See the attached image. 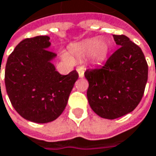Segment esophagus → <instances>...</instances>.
Returning <instances> with one entry per match:
<instances>
[{
	"label": "esophagus",
	"instance_id": "esophagus-1",
	"mask_svg": "<svg viewBox=\"0 0 156 156\" xmlns=\"http://www.w3.org/2000/svg\"><path fill=\"white\" fill-rule=\"evenodd\" d=\"M77 72H78V73H79V77L80 78H83V76H84V69L83 66H79V67H77Z\"/></svg>",
	"mask_w": 156,
	"mask_h": 156
}]
</instances>
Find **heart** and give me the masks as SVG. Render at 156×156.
<instances>
[{"mask_svg": "<svg viewBox=\"0 0 156 156\" xmlns=\"http://www.w3.org/2000/svg\"><path fill=\"white\" fill-rule=\"evenodd\" d=\"M76 52L82 55H87L90 53V59L99 64L106 59L109 52V45L102 38H90L79 44L76 47Z\"/></svg>", "mask_w": 156, "mask_h": 156, "instance_id": "b5f03b06", "label": "heart"}]
</instances>
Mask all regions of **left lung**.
Segmentation results:
<instances>
[{"label":"left lung","instance_id":"1","mask_svg":"<svg viewBox=\"0 0 156 156\" xmlns=\"http://www.w3.org/2000/svg\"><path fill=\"white\" fill-rule=\"evenodd\" d=\"M119 48L106 64L88 69L87 98L91 109L100 117L115 119L133 111L145 91L148 66L141 48L124 35H113Z\"/></svg>","mask_w":156,"mask_h":156}]
</instances>
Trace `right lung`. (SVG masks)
I'll use <instances>...</instances> for the list:
<instances>
[{"label":"right lung","instance_id":"add662e5","mask_svg":"<svg viewBox=\"0 0 156 156\" xmlns=\"http://www.w3.org/2000/svg\"><path fill=\"white\" fill-rule=\"evenodd\" d=\"M49 39L37 36L22 40L5 67V87L12 106L22 118L35 123H48L63 113L79 77L75 70L67 75L55 70L52 60L56 55L48 50Z\"/></svg>","mask_w":156,"mask_h":156}]
</instances>
